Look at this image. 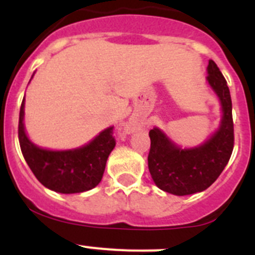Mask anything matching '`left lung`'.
I'll use <instances>...</instances> for the list:
<instances>
[{
    "instance_id": "8db88e82",
    "label": "left lung",
    "mask_w": 255,
    "mask_h": 255,
    "mask_svg": "<svg viewBox=\"0 0 255 255\" xmlns=\"http://www.w3.org/2000/svg\"><path fill=\"white\" fill-rule=\"evenodd\" d=\"M207 82L221 105L220 125L213 134L195 147L182 148L159 128L149 131L148 168L161 190L173 195H190L208 189L226 167L234 148L233 103L227 83L209 60Z\"/></svg>"
}]
</instances>
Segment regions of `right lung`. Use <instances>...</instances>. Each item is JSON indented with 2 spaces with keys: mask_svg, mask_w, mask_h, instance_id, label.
Returning a JSON list of instances; mask_svg holds the SVG:
<instances>
[{
  "mask_svg": "<svg viewBox=\"0 0 255 255\" xmlns=\"http://www.w3.org/2000/svg\"><path fill=\"white\" fill-rule=\"evenodd\" d=\"M24 116L25 98L22 100L19 116L20 148L26 163L42 185L56 193L74 194L91 190L100 184L108 155L116 145L112 136L114 126H108L82 147L55 150L39 147L29 139Z\"/></svg>",
  "mask_w": 255,
  "mask_h": 255,
  "instance_id": "1",
  "label": "right lung"
}]
</instances>
